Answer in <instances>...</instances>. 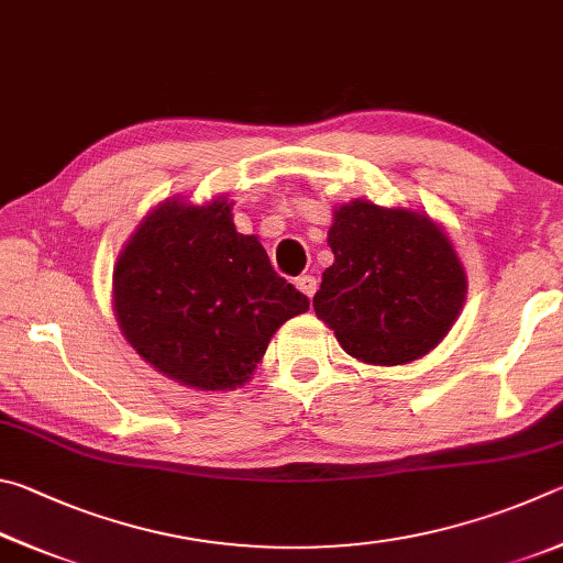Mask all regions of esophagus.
Segmentation results:
<instances>
[{
  "instance_id": "obj_1",
  "label": "esophagus",
  "mask_w": 563,
  "mask_h": 563,
  "mask_svg": "<svg viewBox=\"0 0 563 563\" xmlns=\"http://www.w3.org/2000/svg\"><path fill=\"white\" fill-rule=\"evenodd\" d=\"M317 287H319V284H317V279H313L311 274H301L299 279H297V289H299L301 294H307L309 299L313 297V294H317Z\"/></svg>"
}]
</instances>
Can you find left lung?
Returning a JSON list of instances; mask_svg holds the SVG:
<instances>
[{"instance_id": "8db88e82", "label": "left lung", "mask_w": 563, "mask_h": 563, "mask_svg": "<svg viewBox=\"0 0 563 563\" xmlns=\"http://www.w3.org/2000/svg\"><path fill=\"white\" fill-rule=\"evenodd\" d=\"M333 264L313 311L349 356L402 366L430 353L457 321L467 274L428 214L353 200L333 210Z\"/></svg>"}]
</instances>
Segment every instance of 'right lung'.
<instances>
[{
    "label": "right lung",
    "mask_w": 563,
    "mask_h": 563,
    "mask_svg": "<svg viewBox=\"0 0 563 563\" xmlns=\"http://www.w3.org/2000/svg\"><path fill=\"white\" fill-rule=\"evenodd\" d=\"M113 311L128 343L163 376L197 390L244 386L284 321L309 299L272 269L232 202L165 200L113 269Z\"/></svg>",
    "instance_id": "add662e5"
}]
</instances>
